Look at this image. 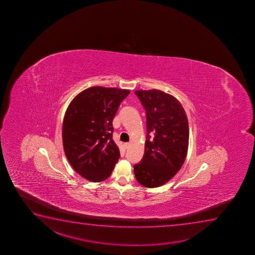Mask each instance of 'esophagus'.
Masks as SVG:
<instances>
[{
  "label": "esophagus",
  "instance_id": "1",
  "mask_svg": "<svg viewBox=\"0 0 255 255\" xmlns=\"http://www.w3.org/2000/svg\"><path fill=\"white\" fill-rule=\"evenodd\" d=\"M129 146H130V144L129 143V142H126V143H124V147H125V148H129Z\"/></svg>",
  "mask_w": 255,
  "mask_h": 255
}]
</instances>
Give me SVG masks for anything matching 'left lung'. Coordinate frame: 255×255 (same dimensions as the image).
<instances>
[{"instance_id":"obj_1","label":"left lung","mask_w":255,"mask_h":255,"mask_svg":"<svg viewBox=\"0 0 255 255\" xmlns=\"http://www.w3.org/2000/svg\"><path fill=\"white\" fill-rule=\"evenodd\" d=\"M135 94L146 111L147 140L134 172L140 184L156 188L167 183L182 167L189 147V122L174 96L158 90H135Z\"/></svg>"}]
</instances>
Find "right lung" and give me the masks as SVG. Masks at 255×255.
<instances>
[{"label": "right lung", "mask_w": 255, "mask_h": 255, "mask_svg": "<svg viewBox=\"0 0 255 255\" xmlns=\"http://www.w3.org/2000/svg\"><path fill=\"white\" fill-rule=\"evenodd\" d=\"M129 94V90L95 86L78 94L66 109L64 151L72 168L90 182L107 179L120 159L113 120Z\"/></svg>", "instance_id": "right-lung-1"}]
</instances>
